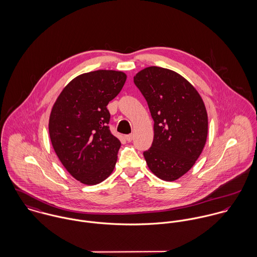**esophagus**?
<instances>
[{"mask_svg": "<svg viewBox=\"0 0 257 257\" xmlns=\"http://www.w3.org/2000/svg\"><path fill=\"white\" fill-rule=\"evenodd\" d=\"M125 140H126V142H128V143H131L132 141H133V139H134V136L133 135H126L125 137Z\"/></svg>", "mask_w": 257, "mask_h": 257, "instance_id": "1", "label": "esophagus"}]
</instances>
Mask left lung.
Segmentation results:
<instances>
[{"mask_svg":"<svg viewBox=\"0 0 257 257\" xmlns=\"http://www.w3.org/2000/svg\"><path fill=\"white\" fill-rule=\"evenodd\" d=\"M134 82L147 100L154 121L151 147L144 152L158 178L174 181L199 158L208 136V114L197 90L181 75L151 66Z\"/></svg>","mask_w":257,"mask_h":257,"instance_id":"8db88e82","label":"left lung"}]
</instances>
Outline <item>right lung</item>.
<instances>
[{
  "label": "right lung",
  "mask_w": 257,
  "mask_h": 257,
  "mask_svg": "<svg viewBox=\"0 0 257 257\" xmlns=\"http://www.w3.org/2000/svg\"><path fill=\"white\" fill-rule=\"evenodd\" d=\"M125 80V74L113 70L79 75L53 105L48 125L52 147L81 183H101L114 168L120 142L110 133L107 106Z\"/></svg>",
  "instance_id": "1"
}]
</instances>
